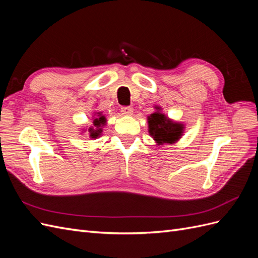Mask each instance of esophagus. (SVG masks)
<instances>
[{
    "instance_id": "1",
    "label": "esophagus",
    "mask_w": 258,
    "mask_h": 258,
    "mask_svg": "<svg viewBox=\"0 0 258 258\" xmlns=\"http://www.w3.org/2000/svg\"><path fill=\"white\" fill-rule=\"evenodd\" d=\"M120 112H121L122 115L131 116V115H132V112H134V110H132V108H131L130 106H123V107H121Z\"/></svg>"
}]
</instances>
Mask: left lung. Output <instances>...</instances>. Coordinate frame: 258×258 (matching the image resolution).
I'll use <instances>...</instances> for the list:
<instances>
[{
    "label": "left lung",
    "mask_w": 258,
    "mask_h": 258,
    "mask_svg": "<svg viewBox=\"0 0 258 258\" xmlns=\"http://www.w3.org/2000/svg\"><path fill=\"white\" fill-rule=\"evenodd\" d=\"M156 112L147 116L148 132L154 139L156 145L174 144L182 138L184 123L173 121L168 116L161 113L160 106H155Z\"/></svg>",
    "instance_id": "obj_1"
}]
</instances>
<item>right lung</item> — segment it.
<instances>
[{
	"label": "right lung",
	"mask_w": 258,
	"mask_h": 258,
	"mask_svg": "<svg viewBox=\"0 0 258 258\" xmlns=\"http://www.w3.org/2000/svg\"><path fill=\"white\" fill-rule=\"evenodd\" d=\"M92 124L93 126L88 128L89 138L97 139V138L101 137V135H102L103 127L106 124V118L104 115H102V112H97V113H95V115L92 116ZM86 130L87 129H85L84 131H86Z\"/></svg>",
	"instance_id": "add662e5"
}]
</instances>
